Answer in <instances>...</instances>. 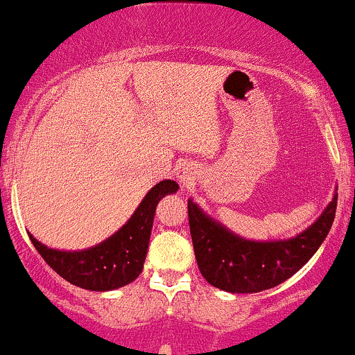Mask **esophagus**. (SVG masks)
<instances>
[{"mask_svg": "<svg viewBox=\"0 0 355 355\" xmlns=\"http://www.w3.org/2000/svg\"><path fill=\"white\" fill-rule=\"evenodd\" d=\"M178 181L181 182L184 188H189L193 184L194 179H196V167L193 164H181L176 169Z\"/></svg>", "mask_w": 355, "mask_h": 355, "instance_id": "esophagus-1", "label": "esophagus"}]
</instances>
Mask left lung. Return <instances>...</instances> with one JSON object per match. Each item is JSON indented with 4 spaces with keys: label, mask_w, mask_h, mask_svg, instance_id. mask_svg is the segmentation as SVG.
<instances>
[{
    "label": "left lung",
    "mask_w": 355,
    "mask_h": 355,
    "mask_svg": "<svg viewBox=\"0 0 355 355\" xmlns=\"http://www.w3.org/2000/svg\"><path fill=\"white\" fill-rule=\"evenodd\" d=\"M337 209V189L322 215L291 239L250 240L188 200L194 255L205 279L227 293H259L284 283L303 268L329 235Z\"/></svg>",
    "instance_id": "obj_1"
}]
</instances>
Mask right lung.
I'll return each instance as SVG.
<instances>
[{"mask_svg":"<svg viewBox=\"0 0 355 355\" xmlns=\"http://www.w3.org/2000/svg\"><path fill=\"white\" fill-rule=\"evenodd\" d=\"M179 189L176 181L157 182L137 207L128 222L112 237L83 250H59L47 247L28 232L33 247L52 269L69 281L89 291H113L130 284L142 272L150 242L155 208L166 194Z\"/></svg>","mask_w":355,"mask_h":355,"instance_id":"1","label":"right lung"}]
</instances>
